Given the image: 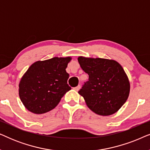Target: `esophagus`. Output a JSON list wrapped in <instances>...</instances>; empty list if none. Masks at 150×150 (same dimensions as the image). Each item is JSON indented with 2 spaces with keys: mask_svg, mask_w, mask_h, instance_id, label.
<instances>
[{
  "mask_svg": "<svg viewBox=\"0 0 150 150\" xmlns=\"http://www.w3.org/2000/svg\"><path fill=\"white\" fill-rule=\"evenodd\" d=\"M80 88H81V85H78L77 87H74V89L75 90V91H79V90L80 89Z\"/></svg>",
  "mask_w": 150,
  "mask_h": 150,
  "instance_id": "obj_1",
  "label": "esophagus"
}]
</instances>
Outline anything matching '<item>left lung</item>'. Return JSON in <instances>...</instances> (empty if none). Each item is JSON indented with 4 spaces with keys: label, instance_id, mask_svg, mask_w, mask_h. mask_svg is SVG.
I'll use <instances>...</instances> for the list:
<instances>
[{
    "label": "left lung",
    "instance_id": "obj_1",
    "mask_svg": "<svg viewBox=\"0 0 150 150\" xmlns=\"http://www.w3.org/2000/svg\"><path fill=\"white\" fill-rule=\"evenodd\" d=\"M78 61L89 80L79 91L88 107L102 116L117 111L128 99L130 83L120 63L101 58L79 57Z\"/></svg>",
    "mask_w": 150,
    "mask_h": 150
}]
</instances>
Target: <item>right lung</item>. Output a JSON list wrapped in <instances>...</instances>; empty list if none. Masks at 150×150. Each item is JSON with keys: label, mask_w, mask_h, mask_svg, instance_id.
I'll list each match as a JSON object with an SVG mask.
<instances>
[{"label": "right lung", "mask_w": 150, "mask_h": 150, "mask_svg": "<svg viewBox=\"0 0 150 150\" xmlns=\"http://www.w3.org/2000/svg\"><path fill=\"white\" fill-rule=\"evenodd\" d=\"M71 57H54L36 61L20 80V98L24 106L35 114L52 110L71 89L66 67Z\"/></svg>", "instance_id": "add662e5"}]
</instances>
